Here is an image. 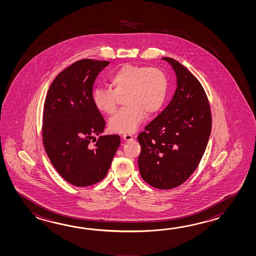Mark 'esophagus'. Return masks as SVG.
Instances as JSON below:
<instances>
[{"instance_id": "34e87169", "label": "esophagus", "mask_w": 256, "mask_h": 256, "mask_svg": "<svg viewBox=\"0 0 256 256\" xmlns=\"http://www.w3.org/2000/svg\"><path fill=\"white\" fill-rule=\"evenodd\" d=\"M122 138H124V140H126V141H132V140H134V136H132V134H124Z\"/></svg>"}]
</instances>
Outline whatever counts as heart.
<instances>
[{
  "label": "heart",
  "instance_id": "b5f03b06",
  "mask_svg": "<svg viewBox=\"0 0 256 256\" xmlns=\"http://www.w3.org/2000/svg\"><path fill=\"white\" fill-rule=\"evenodd\" d=\"M110 88L97 87L92 92L96 109L112 114L118 97H124V108L117 112L109 122L110 130L130 134L137 130L146 114L152 115L163 107L168 92V80L156 66L126 64L109 76Z\"/></svg>",
  "mask_w": 256,
  "mask_h": 256
}]
</instances>
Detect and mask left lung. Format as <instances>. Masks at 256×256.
<instances>
[{"label":"left lung","mask_w":256,"mask_h":256,"mask_svg":"<svg viewBox=\"0 0 256 256\" xmlns=\"http://www.w3.org/2000/svg\"><path fill=\"white\" fill-rule=\"evenodd\" d=\"M173 66L178 88L168 107L137 136L142 180L160 190L183 184L196 170L212 132V112L202 83L178 61Z\"/></svg>","instance_id":"left-lung-1"}]
</instances>
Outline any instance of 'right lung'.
Masks as SVG:
<instances>
[{
    "label": "right lung",
    "instance_id": "obj_1",
    "mask_svg": "<svg viewBox=\"0 0 256 256\" xmlns=\"http://www.w3.org/2000/svg\"><path fill=\"white\" fill-rule=\"evenodd\" d=\"M109 63L76 61L56 76L44 104V150L58 174L76 186L104 180L120 146L117 134L95 137L104 132L106 122L93 104V84Z\"/></svg>",
    "mask_w": 256,
    "mask_h": 256
}]
</instances>
